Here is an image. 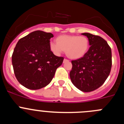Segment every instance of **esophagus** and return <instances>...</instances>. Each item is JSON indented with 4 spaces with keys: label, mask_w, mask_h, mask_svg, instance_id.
Returning a JSON list of instances; mask_svg holds the SVG:
<instances>
[{
    "label": "esophagus",
    "mask_w": 124,
    "mask_h": 124,
    "mask_svg": "<svg viewBox=\"0 0 124 124\" xmlns=\"http://www.w3.org/2000/svg\"><path fill=\"white\" fill-rule=\"evenodd\" d=\"M67 62H69V60H67V59H64V60H63V63H67Z\"/></svg>",
    "instance_id": "34e87169"
}]
</instances>
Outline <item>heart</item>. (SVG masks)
<instances>
[{"mask_svg":"<svg viewBox=\"0 0 124 124\" xmlns=\"http://www.w3.org/2000/svg\"><path fill=\"white\" fill-rule=\"evenodd\" d=\"M89 40L84 36L61 35L56 39V43L51 41L50 50L56 55H60L63 51L71 59H78L86 54L89 48Z\"/></svg>","mask_w":124,"mask_h":124,"instance_id":"obj_1","label":"heart"}]
</instances>
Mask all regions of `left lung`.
I'll return each mask as SVG.
<instances>
[{
  "label": "left lung",
  "mask_w": 124,
  "mask_h": 124,
  "mask_svg": "<svg viewBox=\"0 0 124 124\" xmlns=\"http://www.w3.org/2000/svg\"><path fill=\"white\" fill-rule=\"evenodd\" d=\"M88 38L89 49L84 56L71 61L70 78L74 86L83 92L96 90L102 85L112 67L111 48L102 37L89 33H82Z\"/></svg>",
  "instance_id": "8db88e82"
}]
</instances>
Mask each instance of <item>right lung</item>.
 Wrapping results in <instances>:
<instances>
[{
	"label": "right lung",
	"mask_w": 124,
	"mask_h": 124,
	"mask_svg": "<svg viewBox=\"0 0 124 124\" xmlns=\"http://www.w3.org/2000/svg\"><path fill=\"white\" fill-rule=\"evenodd\" d=\"M52 37L51 33L37 30L20 39L15 46L12 56L14 73L26 88L37 90L46 86L63 63L64 58L50 50Z\"/></svg>",
	"instance_id": "1"
}]
</instances>
